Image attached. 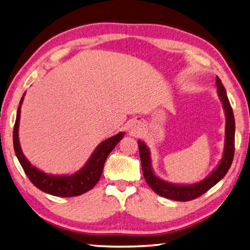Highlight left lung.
Masks as SVG:
<instances>
[{
    "mask_svg": "<svg viewBox=\"0 0 250 250\" xmlns=\"http://www.w3.org/2000/svg\"><path fill=\"white\" fill-rule=\"evenodd\" d=\"M216 87H217V92H218L222 106H224V110L226 115L225 148H224V155H222L219 164L206 178L192 185H177V184L166 182V180L158 177L157 175L153 173V169L151 167V157H150L149 148L146 146V144L143 141L141 140L137 141L143 174H144L146 182L148 186H149V187L155 191L157 194L163 196V198L171 199L174 201H180V202L191 201L193 199L199 198V196L205 193L206 191H208L211 187H214L217 183L220 182V180L225 177V175L228 173V171H229L233 161V157H234V149H235L234 148L235 120H234V115H233L231 104L229 102V99H228L226 89L218 76H216Z\"/></svg>",
    "mask_w": 250,
    "mask_h": 250,
    "instance_id": "1",
    "label": "left lung"
}]
</instances>
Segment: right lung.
<instances>
[{
  "instance_id": "right-lung-1",
  "label": "right lung",
  "mask_w": 250,
  "mask_h": 250,
  "mask_svg": "<svg viewBox=\"0 0 250 250\" xmlns=\"http://www.w3.org/2000/svg\"><path fill=\"white\" fill-rule=\"evenodd\" d=\"M20 100V103L17 110V117H16V122L14 126L13 141H14V149L17 156L18 160L22 167L26 176L29 177L31 183L33 184L36 188L44 191V192L61 196V198H70V196L81 195L87 191L91 190L102 175L104 163L107 159L108 155L114 149L115 146L124 139L125 133L119 132L118 134L109 137V139L100 143L98 147L95 148L92 152L91 157L84 166L72 175H52L47 174L41 169L36 168L34 166L29 162L21 150L20 143H19V120H20V109L21 105L23 102V97Z\"/></svg>"
}]
</instances>
